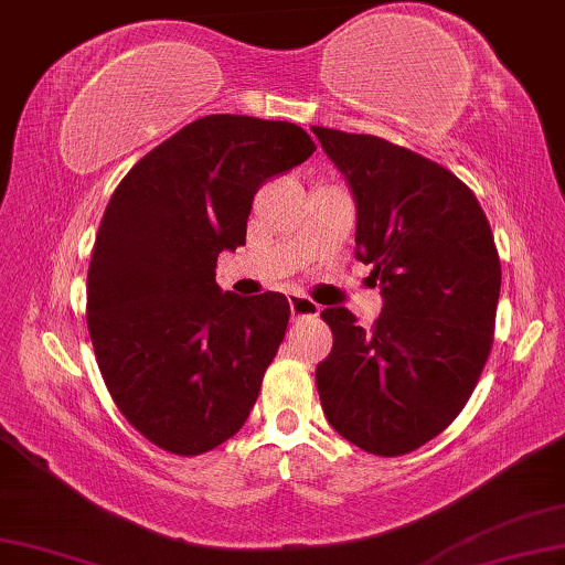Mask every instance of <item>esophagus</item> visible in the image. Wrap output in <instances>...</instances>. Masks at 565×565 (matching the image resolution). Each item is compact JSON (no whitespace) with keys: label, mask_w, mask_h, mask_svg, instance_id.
I'll return each instance as SVG.
<instances>
[{"label":"esophagus","mask_w":565,"mask_h":565,"mask_svg":"<svg viewBox=\"0 0 565 565\" xmlns=\"http://www.w3.org/2000/svg\"><path fill=\"white\" fill-rule=\"evenodd\" d=\"M290 312H292V320H300V318H318L320 306L318 302H312L306 295H290Z\"/></svg>","instance_id":"obj_1"}]
</instances>
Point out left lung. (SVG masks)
Returning a JSON list of instances; mask_svg holds the SVG:
<instances>
[{
    "instance_id": "obj_1",
    "label": "left lung",
    "mask_w": 565,
    "mask_h": 565,
    "mask_svg": "<svg viewBox=\"0 0 565 565\" xmlns=\"http://www.w3.org/2000/svg\"><path fill=\"white\" fill-rule=\"evenodd\" d=\"M355 199V257L384 310L371 331L345 308L320 318L316 369L331 427L379 457L414 452L465 409L488 363L500 257L480 202L452 171L379 136L312 126Z\"/></svg>"
}]
</instances>
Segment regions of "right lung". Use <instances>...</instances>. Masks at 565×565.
Instances as JSON below:
<instances>
[{
  "label": "right lung",
  "instance_id": "obj_1",
  "mask_svg": "<svg viewBox=\"0 0 565 565\" xmlns=\"http://www.w3.org/2000/svg\"><path fill=\"white\" fill-rule=\"evenodd\" d=\"M312 151L288 120L216 113L113 192L88 267V331L113 402L156 447L202 455L247 422L290 302L222 292L216 257L245 245L257 189Z\"/></svg>",
  "mask_w": 565,
  "mask_h": 565
}]
</instances>
